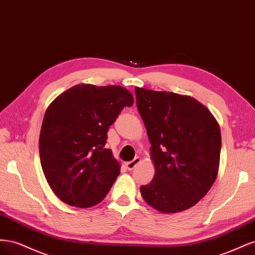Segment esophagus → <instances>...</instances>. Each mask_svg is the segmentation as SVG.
<instances>
[{
    "label": "esophagus",
    "mask_w": 255,
    "mask_h": 255,
    "mask_svg": "<svg viewBox=\"0 0 255 255\" xmlns=\"http://www.w3.org/2000/svg\"><path fill=\"white\" fill-rule=\"evenodd\" d=\"M141 161V159H140V157H135L133 160H130V161H128V163L126 164V166H127V168L128 169V170H133V169L139 164Z\"/></svg>",
    "instance_id": "esophagus-1"
}]
</instances>
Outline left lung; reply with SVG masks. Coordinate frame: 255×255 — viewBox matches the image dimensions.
I'll use <instances>...</instances> for the list:
<instances>
[{"label":"left lung","mask_w":255,"mask_h":255,"mask_svg":"<svg viewBox=\"0 0 255 255\" xmlns=\"http://www.w3.org/2000/svg\"><path fill=\"white\" fill-rule=\"evenodd\" d=\"M137 109L151 142L155 174L140 187L156 211L188 210L211 189L217 177L221 133L206 106L189 96L135 88Z\"/></svg>","instance_id":"1"}]
</instances>
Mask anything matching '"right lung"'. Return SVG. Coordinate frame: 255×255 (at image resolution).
Here are the masks:
<instances>
[{"instance_id": "1", "label": "right lung", "mask_w": 255, "mask_h": 255, "mask_svg": "<svg viewBox=\"0 0 255 255\" xmlns=\"http://www.w3.org/2000/svg\"><path fill=\"white\" fill-rule=\"evenodd\" d=\"M130 92L121 86L75 85L59 95L44 114L39 154L51 189L61 201L81 208L97 205L120 173V164L105 148L107 132Z\"/></svg>"}]
</instances>
